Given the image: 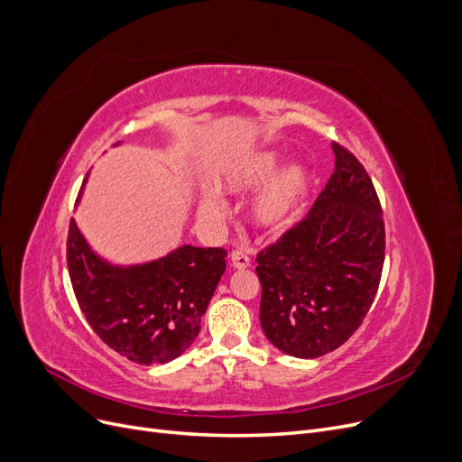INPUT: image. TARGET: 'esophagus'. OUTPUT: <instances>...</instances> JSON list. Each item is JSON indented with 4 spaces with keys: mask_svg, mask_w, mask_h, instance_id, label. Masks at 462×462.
Listing matches in <instances>:
<instances>
[{
    "mask_svg": "<svg viewBox=\"0 0 462 462\" xmlns=\"http://www.w3.org/2000/svg\"><path fill=\"white\" fill-rule=\"evenodd\" d=\"M231 265L235 269H246V267H250V257L243 250H233L231 252Z\"/></svg>",
    "mask_w": 462,
    "mask_h": 462,
    "instance_id": "obj_1",
    "label": "esophagus"
}]
</instances>
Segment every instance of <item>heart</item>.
<instances>
[{
	"label": "heart",
	"instance_id": "heart-1",
	"mask_svg": "<svg viewBox=\"0 0 462 462\" xmlns=\"http://www.w3.org/2000/svg\"><path fill=\"white\" fill-rule=\"evenodd\" d=\"M282 160L276 152H254L231 163L224 177L222 188L233 195H246L267 184L276 174ZM312 188V174L304 165L293 163L285 167L273 182L263 189L252 203V222L261 229H282L291 224L304 205ZM199 214L205 219H216L222 214L217 201L207 199L199 205Z\"/></svg>",
	"mask_w": 462,
	"mask_h": 462
}]
</instances>
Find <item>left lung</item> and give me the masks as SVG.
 <instances>
[{"instance_id":"1","label":"left lung","mask_w":462,"mask_h":462,"mask_svg":"<svg viewBox=\"0 0 462 462\" xmlns=\"http://www.w3.org/2000/svg\"><path fill=\"white\" fill-rule=\"evenodd\" d=\"M333 152L335 172L309 216L255 257L263 331L300 359L335 351L357 331L385 259L374 184L349 150L333 143Z\"/></svg>"}]
</instances>
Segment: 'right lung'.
I'll use <instances>...</instances> for the list:
<instances>
[{
  "instance_id": "1",
  "label": "right lung",
  "mask_w": 462,
  "mask_h": 462,
  "mask_svg": "<svg viewBox=\"0 0 462 462\" xmlns=\"http://www.w3.org/2000/svg\"><path fill=\"white\" fill-rule=\"evenodd\" d=\"M226 257L224 248L184 245L144 265L116 267L90 250L73 217L68 233L69 278L86 321L139 365L169 363L193 344Z\"/></svg>"
}]
</instances>
